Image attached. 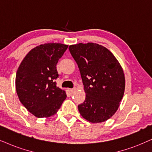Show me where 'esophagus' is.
Segmentation results:
<instances>
[{
	"label": "esophagus",
	"mask_w": 152,
	"mask_h": 152,
	"mask_svg": "<svg viewBox=\"0 0 152 152\" xmlns=\"http://www.w3.org/2000/svg\"><path fill=\"white\" fill-rule=\"evenodd\" d=\"M75 90H76V89H75V88H72V89L69 90V93L71 94H72V93H74V92L75 91Z\"/></svg>",
	"instance_id": "34e87169"
}]
</instances>
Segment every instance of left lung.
Masks as SVG:
<instances>
[{
  "instance_id": "8db88e82",
  "label": "left lung",
  "mask_w": 152,
  "mask_h": 152,
  "mask_svg": "<svg viewBox=\"0 0 152 152\" xmlns=\"http://www.w3.org/2000/svg\"><path fill=\"white\" fill-rule=\"evenodd\" d=\"M81 76L85 101L78 106L80 114L89 122L106 121L120 106L125 91V75L114 55L97 43L69 45Z\"/></svg>"
}]
</instances>
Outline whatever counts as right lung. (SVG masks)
<instances>
[{"instance_id": "right-lung-1", "label": "right lung", "mask_w": 152, "mask_h": 152, "mask_svg": "<svg viewBox=\"0 0 152 152\" xmlns=\"http://www.w3.org/2000/svg\"><path fill=\"white\" fill-rule=\"evenodd\" d=\"M68 45L48 43L28 52L17 69V94L25 108L37 118L55 115L66 97L57 86L56 65Z\"/></svg>"}]
</instances>
